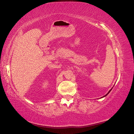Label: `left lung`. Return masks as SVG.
<instances>
[{
	"label": "left lung",
	"instance_id": "obj_1",
	"mask_svg": "<svg viewBox=\"0 0 134 134\" xmlns=\"http://www.w3.org/2000/svg\"><path fill=\"white\" fill-rule=\"evenodd\" d=\"M111 90H110V91H109V92H108V93H107V94H106V95H105V96H103V97H104V96H106V95H108V94H109V92H110V91H111Z\"/></svg>",
	"mask_w": 134,
	"mask_h": 134
}]
</instances>
